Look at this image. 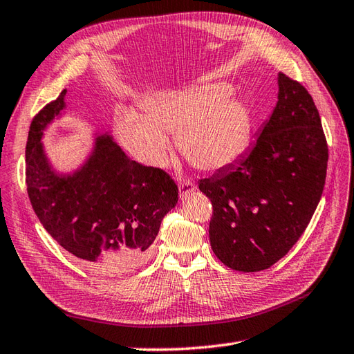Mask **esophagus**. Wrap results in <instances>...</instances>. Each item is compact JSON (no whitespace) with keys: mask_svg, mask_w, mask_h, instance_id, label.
Returning <instances> with one entry per match:
<instances>
[{"mask_svg":"<svg viewBox=\"0 0 354 354\" xmlns=\"http://www.w3.org/2000/svg\"><path fill=\"white\" fill-rule=\"evenodd\" d=\"M196 190V184L193 180L188 179H180L179 180V197L180 199H185V197Z\"/></svg>","mask_w":354,"mask_h":354,"instance_id":"1","label":"esophagus"}]
</instances>
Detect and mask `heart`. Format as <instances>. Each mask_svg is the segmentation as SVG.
<instances>
[{
    "instance_id": "b5f03b06",
    "label": "heart",
    "mask_w": 354,
    "mask_h": 354,
    "mask_svg": "<svg viewBox=\"0 0 354 354\" xmlns=\"http://www.w3.org/2000/svg\"><path fill=\"white\" fill-rule=\"evenodd\" d=\"M227 84L167 92L146 102V114L123 111L118 133L123 145L138 160L153 167L167 161L169 133H178L180 153L202 170L231 166L249 145L250 111L240 101L229 100Z\"/></svg>"
}]
</instances>
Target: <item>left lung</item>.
Returning a JSON list of instances; mask_svg holds the SVG:
<instances>
[{
	"instance_id": "obj_1",
	"label": "left lung",
	"mask_w": 354,
	"mask_h": 354,
	"mask_svg": "<svg viewBox=\"0 0 354 354\" xmlns=\"http://www.w3.org/2000/svg\"><path fill=\"white\" fill-rule=\"evenodd\" d=\"M328 147L319 113L299 81L279 73V101L249 152L201 192L212 205L209 241L236 271H261L290 252L322 199Z\"/></svg>"
}]
</instances>
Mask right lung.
Here are the masks:
<instances>
[{
	"label": "right lung",
	"mask_w": 354,
	"mask_h": 354,
	"mask_svg": "<svg viewBox=\"0 0 354 354\" xmlns=\"http://www.w3.org/2000/svg\"><path fill=\"white\" fill-rule=\"evenodd\" d=\"M66 90L31 120L26 183L40 223L63 249L101 274L143 264L161 220L178 203V185L166 170L131 160L110 136L96 138L86 166L62 178L49 169L42 131L64 109Z\"/></svg>",
	"instance_id": "1"
}]
</instances>
